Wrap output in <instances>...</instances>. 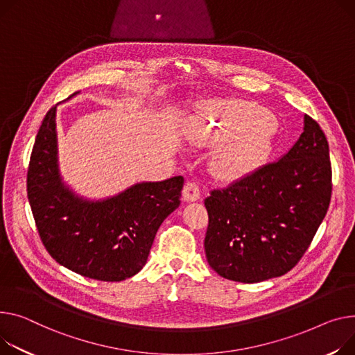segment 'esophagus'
<instances>
[{
	"label": "esophagus",
	"instance_id": "1",
	"mask_svg": "<svg viewBox=\"0 0 355 355\" xmlns=\"http://www.w3.org/2000/svg\"><path fill=\"white\" fill-rule=\"evenodd\" d=\"M200 197H201L200 185L196 181H187L182 190V198L188 202H193V201H198Z\"/></svg>",
	"mask_w": 355,
	"mask_h": 355
}]
</instances>
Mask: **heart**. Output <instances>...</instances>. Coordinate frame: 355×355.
Returning <instances> with one entry per match:
<instances>
[{
	"label": "heart",
	"mask_w": 355,
	"mask_h": 355,
	"mask_svg": "<svg viewBox=\"0 0 355 355\" xmlns=\"http://www.w3.org/2000/svg\"><path fill=\"white\" fill-rule=\"evenodd\" d=\"M274 114L245 100L204 103L194 118V137L202 144H226L217 170L225 178L250 174L270 159L274 150Z\"/></svg>",
	"instance_id": "heart-1"
}]
</instances>
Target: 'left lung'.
<instances>
[{
    "label": "left lung",
    "mask_w": 355,
    "mask_h": 355,
    "mask_svg": "<svg viewBox=\"0 0 355 355\" xmlns=\"http://www.w3.org/2000/svg\"><path fill=\"white\" fill-rule=\"evenodd\" d=\"M331 161L318 123L278 161L211 190L205 255L224 278L259 282L287 274L309 250L331 200Z\"/></svg>",
    "instance_id": "left-lung-1"
}]
</instances>
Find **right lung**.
<instances>
[{"mask_svg":"<svg viewBox=\"0 0 355 355\" xmlns=\"http://www.w3.org/2000/svg\"><path fill=\"white\" fill-rule=\"evenodd\" d=\"M182 184L178 175L135 184L104 201L76 197L58 174L55 107L44 116L27 173L28 201L45 250L71 271L111 282L146 266L159 225L180 205Z\"/></svg>","mask_w":355,"mask_h":355,"instance_id":"obj_1","label":"right lung"}]
</instances>
